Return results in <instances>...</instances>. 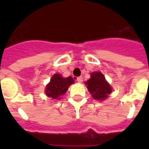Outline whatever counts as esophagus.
Masks as SVG:
<instances>
[{"instance_id":"1","label":"esophagus","mask_w":149,"mask_h":149,"mask_svg":"<svg viewBox=\"0 0 149 149\" xmlns=\"http://www.w3.org/2000/svg\"><path fill=\"white\" fill-rule=\"evenodd\" d=\"M77 82H79V83H82L83 82V77H79L77 78Z\"/></svg>"}]
</instances>
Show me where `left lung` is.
I'll return each instance as SVG.
<instances>
[{
    "instance_id": "left-lung-1",
    "label": "left lung",
    "mask_w": 149,
    "mask_h": 149,
    "mask_svg": "<svg viewBox=\"0 0 149 149\" xmlns=\"http://www.w3.org/2000/svg\"><path fill=\"white\" fill-rule=\"evenodd\" d=\"M89 92L93 99L103 100L111 93L112 89L100 72L91 73V78L86 82Z\"/></svg>"
}]
</instances>
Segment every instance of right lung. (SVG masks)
<instances>
[{"instance_id":"obj_1","label":"right lung","mask_w":149,"mask_h":149,"mask_svg":"<svg viewBox=\"0 0 149 149\" xmlns=\"http://www.w3.org/2000/svg\"><path fill=\"white\" fill-rule=\"evenodd\" d=\"M73 83L74 80L71 77L63 78L60 74H55L52 77L49 84L46 86L45 93L52 99L59 100Z\"/></svg>"}]
</instances>
